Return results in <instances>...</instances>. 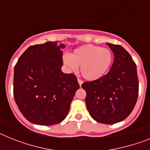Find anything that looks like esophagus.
Wrapping results in <instances>:
<instances>
[{
    "instance_id": "obj_1",
    "label": "esophagus",
    "mask_w": 150,
    "mask_h": 150,
    "mask_svg": "<svg viewBox=\"0 0 150 150\" xmlns=\"http://www.w3.org/2000/svg\"><path fill=\"white\" fill-rule=\"evenodd\" d=\"M77 81H78V83H79V86H81L82 84H83V81H82L81 79H77Z\"/></svg>"
}]
</instances>
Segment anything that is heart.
I'll return each mask as SVG.
<instances>
[{
	"mask_svg": "<svg viewBox=\"0 0 150 150\" xmlns=\"http://www.w3.org/2000/svg\"><path fill=\"white\" fill-rule=\"evenodd\" d=\"M112 52L108 49L91 44L79 46L71 55L64 56V63L71 71H76L80 66V74L88 81L100 79L112 64Z\"/></svg>",
	"mask_w": 150,
	"mask_h": 150,
	"instance_id": "heart-1",
	"label": "heart"
}]
</instances>
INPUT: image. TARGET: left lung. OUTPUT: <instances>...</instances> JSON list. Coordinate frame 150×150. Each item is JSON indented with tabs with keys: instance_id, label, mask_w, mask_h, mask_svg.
<instances>
[{
	"instance_id": "8db88e82",
	"label": "left lung",
	"mask_w": 150,
	"mask_h": 150,
	"mask_svg": "<svg viewBox=\"0 0 150 150\" xmlns=\"http://www.w3.org/2000/svg\"><path fill=\"white\" fill-rule=\"evenodd\" d=\"M114 55L110 70L95 81L86 82V104L92 119L104 124L123 121L132 112L139 90L137 66L120 45L107 43Z\"/></svg>"
}]
</instances>
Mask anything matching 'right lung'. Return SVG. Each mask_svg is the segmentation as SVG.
Wrapping results in <instances>:
<instances>
[{"mask_svg": "<svg viewBox=\"0 0 150 150\" xmlns=\"http://www.w3.org/2000/svg\"><path fill=\"white\" fill-rule=\"evenodd\" d=\"M59 42L30 46L14 67L13 95L26 120L40 125L63 121L79 86L73 74L62 72V49Z\"/></svg>", "mask_w": 150, "mask_h": 150, "instance_id": "add662e5", "label": "right lung"}]
</instances>
